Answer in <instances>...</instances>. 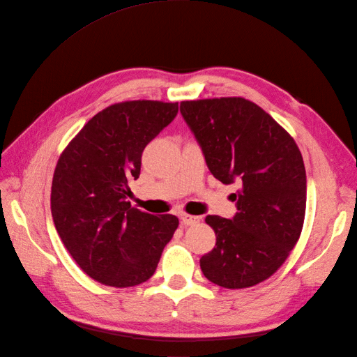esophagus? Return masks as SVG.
<instances>
[{
	"instance_id": "1",
	"label": "esophagus",
	"mask_w": 357,
	"mask_h": 357,
	"mask_svg": "<svg viewBox=\"0 0 357 357\" xmlns=\"http://www.w3.org/2000/svg\"><path fill=\"white\" fill-rule=\"evenodd\" d=\"M180 219H181V223L183 225H186V226H190V225H195V223H198L199 222V218L198 215H192V214H181L180 215Z\"/></svg>"
}]
</instances>
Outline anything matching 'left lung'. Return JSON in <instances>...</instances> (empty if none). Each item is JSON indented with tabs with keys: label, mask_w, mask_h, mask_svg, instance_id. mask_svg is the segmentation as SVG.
Wrapping results in <instances>:
<instances>
[{
	"label": "left lung",
	"mask_w": 357,
	"mask_h": 357,
	"mask_svg": "<svg viewBox=\"0 0 357 357\" xmlns=\"http://www.w3.org/2000/svg\"><path fill=\"white\" fill-rule=\"evenodd\" d=\"M211 174L236 181L232 219L207 215L215 234L201 257L211 283L245 289L265 282L289 257L305 218L307 176L299 147L283 126L241 96L180 102Z\"/></svg>",
	"instance_id": "left-lung-1"
}]
</instances>
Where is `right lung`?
I'll return each instance as SVG.
<instances>
[{
    "label": "right lung",
    "mask_w": 357,
    "mask_h": 357,
    "mask_svg": "<svg viewBox=\"0 0 357 357\" xmlns=\"http://www.w3.org/2000/svg\"><path fill=\"white\" fill-rule=\"evenodd\" d=\"M178 102L123 101L96 113L63 149L52 180L55 228L95 282L132 287L153 275L178 219L126 201L146 146L177 116Z\"/></svg>",
    "instance_id": "right-lung-1"
}]
</instances>
